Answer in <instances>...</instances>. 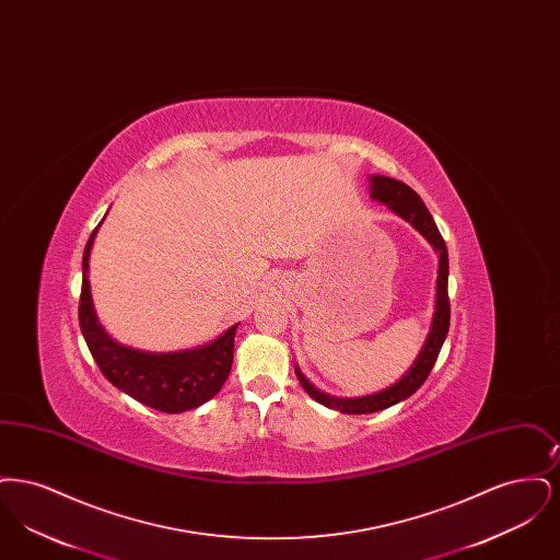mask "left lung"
<instances>
[{
	"mask_svg": "<svg viewBox=\"0 0 560 560\" xmlns=\"http://www.w3.org/2000/svg\"><path fill=\"white\" fill-rule=\"evenodd\" d=\"M372 199L386 203L393 212L405 218L411 226H416L424 237H427L434 249L439 252V277H436V306H434V317L432 325L428 331L427 342L420 350L418 359L413 361V365L405 372L397 384L388 386L386 390H380L375 395L368 397H357V399H338L331 395H325L317 390L302 372L295 368V375L302 384V388L313 397V399L329 407V409H338L342 413H373V411H382L399 400L411 397L424 382H427L428 373L432 372L434 361L441 352V347L447 338L450 331V317H452V308H450V293H447V275H450V258H447V245L441 237L432 215L427 210L424 201L420 199V195L411 187H407L405 183L388 178V176H372Z\"/></svg>",
	"mask_w": 560,
	"mask_h": 560,
	"instance_id": "1",
	"label": "left lung"
}]
</instances>
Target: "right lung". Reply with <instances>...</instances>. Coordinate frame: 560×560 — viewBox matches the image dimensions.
Masks as SVG:
<instances>
[{
	"instance_id": "add662e5",
	"label": "right lung",
	"mask_w": 560,
	"mask_h": 560,
	"mask_svg": "<svg viewBox=\"0 0 560 560\" xmlns=\"http://www.w3.org/2000/svg\"><path fill=\"white\" fill-rule=\"evenodd\" d=\"M98 226L83 249L80 295L81 334L96 365L115 388L163 413H183L208 402L231 373L237 325L206 347L178 352H144L117 345L98 323L88 281V260Z\"/></svg>"
}]
</instances>
